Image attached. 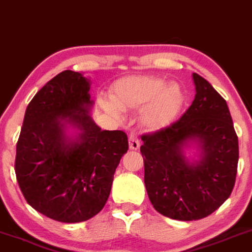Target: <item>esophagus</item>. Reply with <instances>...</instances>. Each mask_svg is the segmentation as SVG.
<instances>
[{"instance_id":"obj_1","label":"esophagus","mask_w":252,"mask_h":252,"mask_svg":"<svg viewBox=\"0 0 252 252\" xmlns=\"http://www.w3.org/2000/svg\"><path fill=\"white\" fill-rule=\"evenodd\" d=\"M128 144H129V149L130 150H137L140 147V141H139V137L135 133H130L129 136H128Z\"/></svg>"}]
</instances>
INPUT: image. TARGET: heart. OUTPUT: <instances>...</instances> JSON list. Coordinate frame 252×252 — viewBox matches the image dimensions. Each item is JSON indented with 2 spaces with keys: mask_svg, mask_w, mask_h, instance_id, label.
<instances>
[{
  "mask_svg": "<svg viewBox=\"0 0 252 252\" xmlns=\"http://www.w3.org/2000/svg\"><path fill=\"white\" fill-rule=\"evenodd\" d=\"M186 102L178 84H166L153 75H129L115 82L111 98H99V105L113 118H120L123 110L140 109L139 120L144 128L161 130L172 125Z\"/></svg>",
  "mask_w": 252,
  "mask_h": 252,
  "instance_id": "1",
  "label": "heart"
}]
</instances>
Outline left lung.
Returning a JSON list of instances; mask_svg holds the SVG:
<instances>
[{"label": "left lung", "instance_id": "obj_1", "mask_svg": "<svg viewBox=\"0 0 252 252\" xmlns=\"http://www.w3.org/2000/svg\"><path fill=\"white\" fill-rule=\"evenodd\" d=\"M196 95L178 122L141 136L144 185L151 204L171 219L191 221L215 212L230 196L237 172L239 140L227 103L197 73ZM195 146L197 160L184 150Z\"/></svg>", "mask_w": 252, "mask_h": 252}]
</instances>
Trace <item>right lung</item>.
I'll return each mask as SVG.
<instances>
[{
  "instance_id": "add662e5",
  "label": "right lung",
  "mask_w": 252,
  "mask_h": 252,
  "mask_svg": "<svg viewBox=\"0 0 252 252\" xmlns=\"http://www.w3.org/2000/svg\"><path fill=\"white\" fill-rule=\"evenodd\" d=\"M89 89L91 80L71 70L48 81L27 105L16 147L24 197L61 222L86 221L101 211L128 150L126 133L102 130L93 120Z\"/></svg>"
}]
</instances>
